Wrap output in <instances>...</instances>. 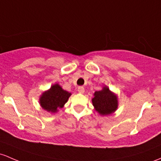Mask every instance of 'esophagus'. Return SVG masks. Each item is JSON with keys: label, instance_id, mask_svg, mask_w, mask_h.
<instances>
[{"label": "esophagus", "instance_id": "esophagus-1", "mask_svg": "<svg viewBox=\"0 0 161 161\" xmlns=\"http://www.w3.org/2000/svg\"><path fill=\"white\" fill-rule=\"evenodd\" d=\"M78 92H79V93H84L85 89L83 86H79V87H78Z\"/></svg>", "mask_w": 161, "mask_h": 161}]
</instances>
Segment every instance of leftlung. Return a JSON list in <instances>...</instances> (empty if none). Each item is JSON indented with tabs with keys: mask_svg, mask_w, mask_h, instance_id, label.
<instances>
[{
	"mask_svg": "<svg viewBox=\"0 0 161 161\" xmlns=\"http://www.w3.org/2000/svg\"><path fill=\"white\" fill-rule=\"evenodd\" d=\"M92 98V104L95 110L102 115L112 114L117 109L118 101L108 88L104 87L101 91L95 92Z\"/></svg>",
	"mask_w": 161,
	"mask_h": 161,
	"instance_id": "8db88e82",
	"label": "left lung"
}]
</instances>
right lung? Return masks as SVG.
I'll list each match as a JSON object with an SVG mask.
<instances>
[{
	"mask_svg": "<svg viewBox=\"0 0 161 161\" xmlns=\"http://www.w3.org/2000/svg\"><path fill=\"white\" fill-rule=\"evenodd\" d=\"M70 95L71 93L65 91L59 85L56 84L42 95L40 103L42 108L47 112H56L57 108L63 107Z\"/></svg>",
	"mask_w": 161,
	"mask_h": 161,
	"instance_id": "1",
	"label": "right lung"
}]
</instances>
